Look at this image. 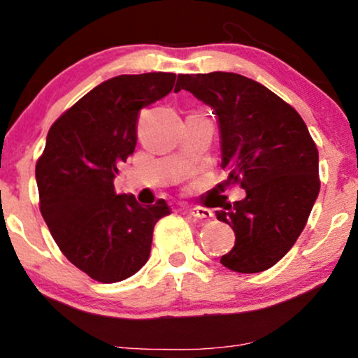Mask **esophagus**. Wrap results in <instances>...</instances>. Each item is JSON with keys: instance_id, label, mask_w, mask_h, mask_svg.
Listing matches in <instances>:
<instances>
[{"instance_id": "34e87169", "label": "esophagus", "mask_w": 358, "mask_h": 358, "mask_svg": "<svg viewBox=\"0 0 358 358\" xmlns=\"http://www.w3.org/2000/svg\"><path fill=\"white\" fill-rule=\"evenodd\" d=\"M188 213L192 217L200 218V220H208V218L213 217V212L208 208H201V206H193V208H188Z\"/></svg>"}]
</instances>
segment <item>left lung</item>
I'll use <instances>...</instances> for the list:
<instances>
[{
  "mask_svg": "<svg viewBox=\"0 0 358 358\" xmlns=\"http://www.w3.org/2000/svg\"><path fill=\"white\" fill-rule=\"evenodd\" d=\"M180 90L217 115L227 182L247 192L217 212L235 231L234 248L220 264L238 273L264 272L294 247L320 190L318 152L307 124L266 86L236 73L178 75Z\"/></svg>",
  "mask_w": 358,
  "mask_h": 358,
  "instance_id": "8db88e82",
  "label": "left lung"
}]
</instances>
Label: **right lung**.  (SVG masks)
Here are the masks:
<instances>
[{"label":"right lung","instance_id":"1","mask_svg":"<svg viewBox=\"0 0 358 358\" xmlns=\"http://www.w3.org/2000/svg\"><path fill=\"white\" fill-rule=\"evenodd\" d=\"M175 73L120 75L86 93L51 124L36 163L40 210L63 255L88 277L115 283L146 264L153 228L170 206L116 195L120 163L135 152L141 108L173 90Z\"/></svg>","mask_w":358,"mask_h":358}]
</instances>
